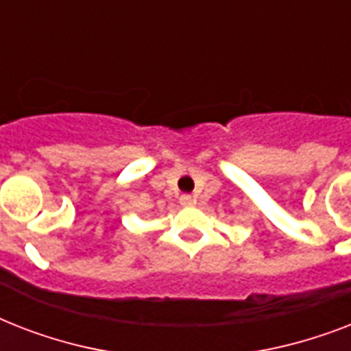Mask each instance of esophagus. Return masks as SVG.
<instances>
[{"label": "esophagus", "mask_w": 351, "mask_h": 351, "mask_svg": "<svg viewBox=\"0 0 351 351\" xmlns=\"http://www.w3.org/2000/svg\"><path fill=\"white\" fill-rule=\"evenodd\" d=\"M180 204L182 206H193V204H195V198L191 197V195H182L180 197Z\"/></svg>", "instance_id": "obj_1"}]
</instances>
